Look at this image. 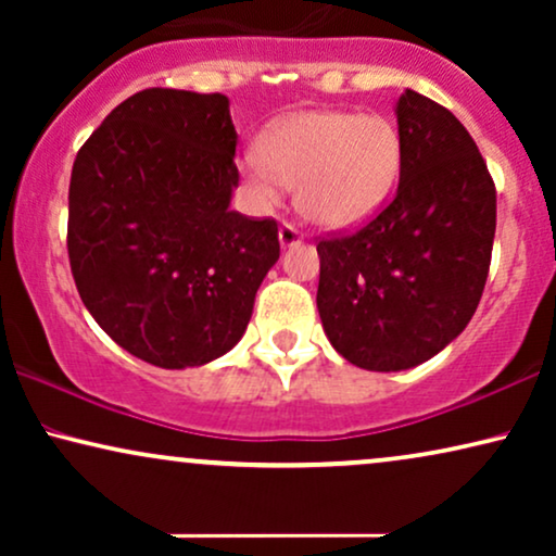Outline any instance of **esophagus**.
<instances>
[{"label":"esophagus","mask_w":556,"mask_h":556,"mask_svg":"<svg viewBox=\"0 0 556 556\" xmlns=\"http://www.w3.org/2000/svg\"><path fill=\"white\" fill-rule=\"evenodd\" d=\"M278 238H280V245L288 248V245H295V242H301L306 235H303V230H299L293 223H283L278 230Z\"/></svg>","instance_id":"esophagus-1"}]
</instances>
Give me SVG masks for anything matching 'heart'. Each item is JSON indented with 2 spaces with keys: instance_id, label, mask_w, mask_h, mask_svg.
I'll list each match as a JSON object with an SVG mask.
<instances>
[{
  "instance_id": "obj_1",
  "label": "heart",
  "mask_w": 556,
  "mask_h": 556,
  "mask_svg": "<svg viewBox=\"0 0 556 556\" xmlns=\"http://www.w3.org/2000/svg\"><path fill=\"white\" fill-rule=\"evenodd\" d=\"M402 164L400 128L382 113L306 111L283 118L242 151L250 194L276 204L288 185L314 223L344 227L369 217Z\"/></svg>"
}]
</instances>
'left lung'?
<instances>
[{
	"mask_svg": "<svg viewBox=\"0 0 556 556\" xmlns=\"http://www.w3.org/2000/svg\"><path fill=\"white\" fill-rule=\"evenodd\" d=\"M397 126V192L369 223L316 245L326 337L369 371L417 367L466 329L496 232V185L466 126L415 90L400 96Z\"/></svg>",
	"mask_w": 556,
	"mask_h": 556,
	"instance_id": "8db88e82",
	"label": "left lung"
}]
</instances>
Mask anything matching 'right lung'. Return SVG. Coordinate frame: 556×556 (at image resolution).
Instances as JSON below:
<instances>
[{
  "label": "right lung",
  "mask_w": 556,
  "mask_h": 556,
  "mask_svg": "<svg viewBox=\"0 0 556 556\" xmlns=\"http://www.w3.org/2000/svg\"><path fill=\"white\" fill-rule=\"evenodd\" d=\"M235 147L223 93L147 88L75 156V286L98 326L154 367H200L230 352L280 255L276 219L230 210Z\"/></svg>",
  "instance_id": "1"
}]
</instances>
